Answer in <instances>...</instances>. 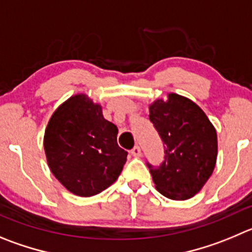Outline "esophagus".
<instances>
[{"label": "esophagus", "instance_id": "34e87169", "mask_svg": "<svg viewBox=\"0 0 252 252\" xmlns=\"http://www.w3.org/2000/svg\"><path fill=\"white\" fill-rule=\"evenodd\" d=\"M130 154L133 155L134 158H139V157H142V149H140L138 145H135V147L130 150Z\"/></svg>", "mask_w": 252, "mask_h": 252}]
</instances>
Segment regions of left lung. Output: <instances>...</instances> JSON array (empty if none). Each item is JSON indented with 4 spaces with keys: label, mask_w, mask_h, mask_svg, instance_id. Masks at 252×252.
Returning a JSON list of instances; mask_svg holds the SVG:
<instances>
[{
    "label": "left lung",
    "mask_w": 252,
    "mask_h": 252,
    "mask_svg": "<svg viewBox=\"0 0 252 252\" xmlns=\"http://www.w3.org/2000/svg\"><path fill=\"white\" fill-rule=\"evenodd\" d=\"M149 119L164 144L159 166L147 161L155 188L173 200H187L201 190L213 174L218 157L216 130L194 102L170 93L155 100Z\"/></svg>",
    "instance_id": "8db88e82"
}]
</instances>
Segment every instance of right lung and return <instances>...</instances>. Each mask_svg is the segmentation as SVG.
<instances>
[{"mask_svg": "<svg viewBox=\"0 0 252 252\" xmlns=\"http://www.w3.org/2000/svg\"><path fill=\"white\" fill-rule=\"evenodd\" d=\"M117 134L118 128L105 121L100 105L84 94L65 100L44 133V152L56 179L78 196H92L110 187L128 155L117 143Z\"/></svg>", "mask_w": 252, "mask_h": 252, "instance_id": "1", "label": "right lung"}]
</instances>
